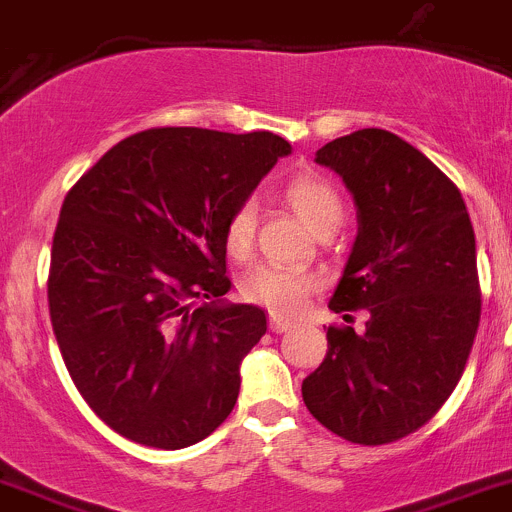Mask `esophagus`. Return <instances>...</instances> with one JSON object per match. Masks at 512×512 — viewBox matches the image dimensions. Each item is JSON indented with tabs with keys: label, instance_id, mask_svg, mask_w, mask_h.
I'll return each instance as SVG.
<instances>
[{
	"label": "esophagus",
	"instance_id": "obj_1",
	"mask_svg": "<svg viewBox=\"0 0 512 512\" xmlns=\"http://www.w3.org/2000/svg\"><path fill=\"white\" fill-rule=\"evenodd\" d=\"M290 327H292V322L285 320V317H280V315L270 317V330L272 332H285V330H290Z\"/></svg>",
	"mask_w": 512,
	"mask_h": 512
}]
</instances>
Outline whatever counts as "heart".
I'll return each instance as SVG.
<instances>
[{
  "label": "heart",
  "instance_id": "obj_1",
  "mask_svg": "<svg viewBox=\"0 0 512 512\" xmlns=\"http://www.w3.org/2000/svg\"><path fill=\"white\" fill-rule=\"evenodd\" d=\"M285 197L297 215L305 220L315 235L337 230L345 215L342 197L325 177L302 172L295 175L285 187ZM257 227V205L255 200L237 202L235 210L230 212L225 222V247L232 257L245 260L255 242ZM317 287V280L310 272L290 270L280 265H252L245 275L240 277V292L247 302L267 307L280 315H297L305 305L307 295Z\"/></svg>",
  "mask_w": 512,
  "mask_h": 512
}]
</instances>
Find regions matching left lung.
Wrapping results in <instances>:
<instances>
[{
  "label": "left lung",
  "mask_w": 512,
  "mask_h": 512,
  "mask_svg": "<svg viewBox=\"0 0 512 512\" xmlns=\"http://www.w3.org/2000/svg\"><path fill=\"white\" fill-rule=\"evenodd\" d=\"M315 160L342 177L360 222L330 310L370 317L362 332L327 327L302 400L330 433L388 445L435 418L463 375L483 302L475 232L453 180L393 132L337 137Z\"/></svg>",
  "instance_id": "left-lung-1"
}]
</instances>
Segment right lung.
Wrapping results in <instances>:
<instances>
[{
    "label": "right lung",
    "instance_id": "obj_1",
    "mask_svg": "<svg viewBox=\"0 0 512 512\" xmlns=\"http://www.w3.org/2000/svg\"><path fill=\"white\" fill-rule=\"evenodd\" d=\"M282 155L290 142L272 132L155 127L104 152L64 197L52 330L84 403L122 438L180 450L235 408L240 362L267 317L220 302L222 232Z\"/></svg>",
    "mask_w": 512,
    "mask_h": 512
}]
</instances>
